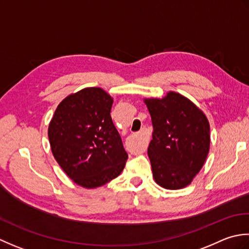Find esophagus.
<instances>
[{"mask_svg":"<svg viewBox=\"0 0 249 249\" xmlns=\"http://www.w3.org/2000/svg\"><path fill=\"white\" fill-rule=\"evenodd\" d=\"M136 136H138V140H139V144H140V151H142V153H143V151H145L146 150V147H147V143H148V142H147V136H146V133H145V131L142 129L138 134H136Z\"/></svg>","mask_w":249,"mask_h":249,"instance_id":"obj_1","label":"esophagus"}]
</instances>
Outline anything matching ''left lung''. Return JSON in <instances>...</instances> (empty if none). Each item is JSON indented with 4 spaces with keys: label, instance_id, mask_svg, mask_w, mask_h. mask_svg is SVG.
<instances>
[{
    "label": "left lung",
    "instance_id": "8db88e82",
    "mask_svg": "<svg viewBox=\"0 0 249 249\" xmlns=\"http://www.w3.org/2000/svg\"><path fill=\"white\" fill-rule=\"evenodd\" d=\"M154 132L148 157L156 182L181 189L199 173L210 150V124L202 110L185 96L169 92L146 99Z\"/></svg>",
    "mask_w": 249,
    "mask_h": 249
}]
</instances>
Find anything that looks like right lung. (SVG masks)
Here are the masks:
<instances>
[{
	"label": "right lung",
	"mask_w": 249,
	"mask_h": 249,
	"mask_svg": "<svg viewBox=\"0 0 249 249\" xmlns=\"http://www.w3.org/2000/svg\"><path fill=\"white\" fill-rule=\"evenodd\" d=\"M113 99L101 88H85L61 102L48 128L59 165L74 182L96 188L117 177L128 154L110 117Z\"/></svg>",
	"instance_id": "right-lung-1"
}]
</instances>
